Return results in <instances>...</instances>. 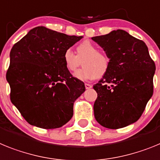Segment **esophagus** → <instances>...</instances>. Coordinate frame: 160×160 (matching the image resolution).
Segmentation results:
<instances>
[{
  "label": "esophagus",
  "mask_w": 160,
  "mask_h": 160,
  "mask_svg": "<svg viewBox=\"0 0 160 160\" xmlns=\"http://www.w3.org/2000/svg\"><path fill=\"white\" fill-rule=\"evenodd\" d=\"M84 85H85L86 89H89V88H92V85H91V84H85Z\"/></svg>",
  "instance_id": "1"
}]
</instances>
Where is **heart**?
<instances>
[{
    "label": "heart",
    "instance_id": "b5f03b06",
    "mask_svg": "<svg viewBox=\"0 0 160 160\" xmlns=\"http://www.w3.org/2000/svg\"><path fill=\"white\" fill-rule=\"evenodd\" d=\"M64 66L69 72H74L79 66L83 68L75 72L74 76L80 80H90L101 77L108 72L110 59L106 54L90 41H84L76 47V55L68 48L63 54Z\"/></svg>",
    "mask_w": 160,
    "mask_h": 160
}]
</instances>
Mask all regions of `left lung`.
<instances>
[{
    "mask_svg": "<svg viewBox=\"0 0 160 160\" xmlns=\"http://www.w3.org/2000/svg\"><path fill=\"white\" fill-rule=\"evenodd\" d=\"M103 48L110 66L93 88L97 93L96 120L109 129H120L137 122L153 95L155 62L143 41L117 30L92 38Z\"/></svg>",
    "mask_w": 160,
    "mask_h": 160,
    "instance_id": "8db88e82",
    "label": "left lung"
}]
</instances>
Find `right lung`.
<instances>
[{
	"mask_svg": "<svg viewBox=\"0 0 160 160\" xmlns=\"http://www.w3.org/2000/svg\"><path fill=\"white\" fill-rule=\"evenodd\" d=\"M82 38L38 26L12 47L6 73L10 100L29 124L55 129L72 118L85 86L65 68L63 54Z\"/></svg>",
	"mask_w": 160,
	"mask_h": 160,
	"instance_id": "1",
	"label": "right lung"
}]
</instances>
